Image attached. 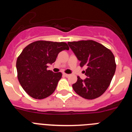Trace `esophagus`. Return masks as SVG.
Segmentation results:
<instances>
[{"mask_svg": "<svg viewBox=\"0 0 132 132\" xmlns=\"http://www.w3.org/2000/svg\"><path fill=\"white\" fill-rule=\"evenodd\" d=\"M63 75L65 77H69L70 75L69 74H67V73H63Z\"/></svg>", "mask_w": 132, "mask_h": 132, "instance_id": "1", "label": "esophagus"}]
</instances>
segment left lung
I'll return each mask as SVG.
<instances>
[{
  "label": "left lung",
  "mask_w": 132,
  "mask_h": 132,
  "mask_svg": "<svg viewBox=\"0 0 132 132\" xmlns=\"http://www.w3.org/2000/svg\"><path fill=\"white\" fill-rule=\"evenodd\" d=\"M68 44L80 61V67H87L85 74L87 78L82 80L77 77V81L73 85V90L88 100L101 96L109 87L116 71L112 52L93 40L69 42Z\"/></svg>",
  "instance_id": "1"
}]
</instances>
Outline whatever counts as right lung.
<instances>
[{
	"label": "right lung",
	"mask_w": 132,
	"mask_h": 132,
	"mask_svg": "<svg viewBox=\"0 0 132 132\" xmlns=\"http://www.w3.org/2000/svg\"><path fill=\"white\" fill-rule=\"evenodd\" d=\"M65 50H69L65 42L39 40L27 45L18 56V80L31 97L44 99L53 94L62 73L47 70V65L54 63L59 52Z\"/></svg>",
	"instance_id": "right-lung-1"
}]
</instances>
